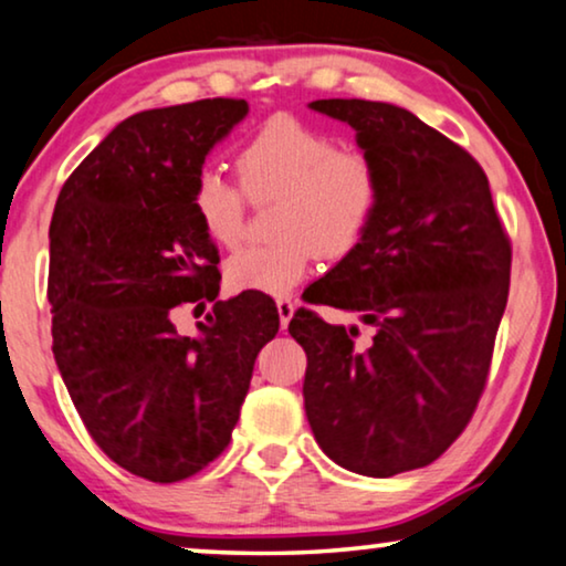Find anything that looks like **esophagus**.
Segmentation results:
<instances>
[{
    "mask_svg": "<svg viewBox=\"0 0 566 566\" xmlns=\"http://www.w3.org/2000/svg\"><path fill=\"white\" fill-rule=\"evenodd\" d=\"M276 311H279V323H282V328H287L292 315H295V311H297V305L292 303L290 297H282V300H276Z\"/></svg>",
    "mask_w": 566,
    "mask_h": 566,
    "instance_id": "34e87169",
    "label": "esophagus"
}]
</instances>
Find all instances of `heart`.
Returning <instances> with one entry per match:
<instances>
[{
  "instance_id": "obj_1",
  "label": "heart",
  "mask_w": 566,
  "mask_h": 566,
  "mask_svg": "<svg viewBox=\"0 0 566 566\" xmlns=\"http://www.w3.org/2000/svg\"><path fill=\"white\" fill-rule=\"evenodd\" d=\"M248 196L276 199L271 245L232 253L224 279L235 292L287 295L311 274L315 253L344 259L361 243L380 207L382 176L370 153L338 147L326 129L295 116L266 120L238 155ZM193 212L212 243L232 248L243 238L245 195L220 168L193 184Z\"/></svg>"
}]
</instances>
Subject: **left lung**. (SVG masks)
<instances>
[{
	"label": "left lung",
	"mask_w": 566,
	"mask_h": 566,
	"mask_svg": "<svg viewBox=\"0 0 566 566\" xmlns=\"http://www.w3.org/2000/svg\"><path fill=\"white\" fill-rule=\"evenodd\" d=\"M344 120L378 163L380 207L349 255L305 290L307 303L373 326H331L297 311L307 354L305 413L331 461L388 479L453 446L486 386L510 292V240L486 172L411 111L375 101H313Z\"/></svg>",
	"instance_id": "obj_1"
}]
</instances>
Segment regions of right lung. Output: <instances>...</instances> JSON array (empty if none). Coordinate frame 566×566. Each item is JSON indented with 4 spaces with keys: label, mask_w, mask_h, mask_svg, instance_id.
<instances>
[{
    "label": "right lung",
    "mask_w": 566,
    "mask_h": 566,
    "mask_svg": "<svg viewBox=\"0 0 566 566\" xmlns=\"http://www.w3.org/2000/svg\"><path fill=\"white\" fill-rule=\"evenodd\" d=\"M248 116L212 97L134 113L66 178L51 220L54 359L97 448L172 484L228 448L274 300L220 295V255L193 212L207 155ZM213 311L180 337L171 311Z\"/></svg>",
    "instance_id": "right-lung-1"
}]
</instances>
